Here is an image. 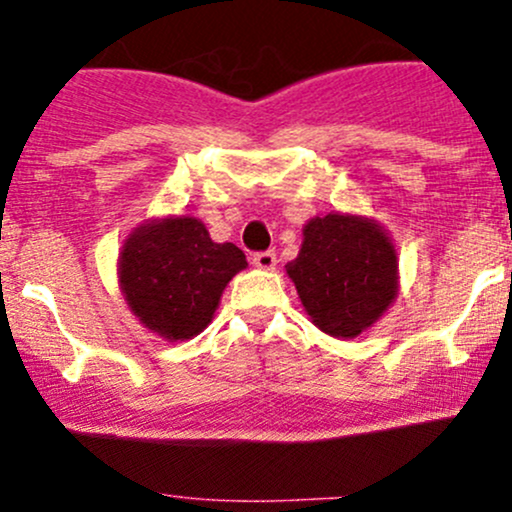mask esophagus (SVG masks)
Returning <instances> with one entry per match:
<instances>
[{"label":"esophagus","mask_w":512,"mask_h":512,"mask_svg":"<svg viewBox=\"0 0 512 512\" xmlns=\"http://www.w3.org/2000/svg\"><path fill=\"white\" fill-rule=\"evenodd\" d=\"M252 264H255L257 269H274V267H276V255H274V250L255 252V255H252Z\"/></svg>","instance_id":"34e87169"}]
</instances>
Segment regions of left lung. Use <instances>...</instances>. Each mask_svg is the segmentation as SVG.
<instances>
[{
  "label": "left lung",
  "instance_id": "1",
  "mask_svg": "<svg viewBox=\"0 0 512 512\" xmlns=\"http://www.w3.org/2000/svg\"><path fill=\"white\" fill-rule=\"evenodd\" d=\"M305 313L330 337L354 339L397 298V252L383 226L351 214L315 216L286 264Z\"/></svg>",
  "mask_w": 512,
  "mask_h": 512
}]
</instances>
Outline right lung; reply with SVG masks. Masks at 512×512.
<instances>
[{
  "label": "right lung",
  "mask_w": 512,
  "mask_h": 512,
  "mask_svg": "<svg viewBox=\"0 0 512 512\" xmlns=\"http://www.w3.org/2000/svg\"><path fill=\"white\" fill-rule=\"evenodd\" d=\"M245 267V252L214 243L195 216H168L129 233L117 276L139 322L168 342H182L209 325L223 289Z\"/></svg>",
  "instance_id": "right-lung-1"
}]
</instances>
